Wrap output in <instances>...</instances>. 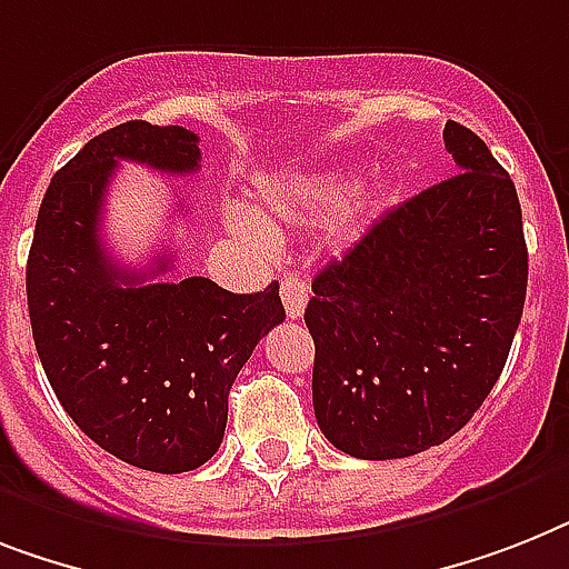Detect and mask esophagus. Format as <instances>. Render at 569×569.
<instances>
[{
	"label": "esophagus",
	"mask_w": 569,
	"mask_h": 569,
	"mask_svg": "<svg viewBox=\"0 0 569 569\" xmlns=\"http://www.w3.org/2000/svg\"><path fill=\"white\" fill-rule=\"evenodd\" d=\"M281 302H284V311H288L290 319H299L305 313V305H308V284L305 279H296V276H288L281 281Z\"/></svg>",
	"instance_id": "esophagus-1"
}]
</instances>
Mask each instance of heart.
Masks as SVG:
<instances>
[{
	"label": "heart",
	"mask_w": 569,
	"mask_h": 569,
	"mask_svg": "<svg viewBox=\"0 0 569 569\" xmlns=\"http://www.w3.org/2000/svg\"><path fill=\"white\" fill-rule=\"evenodd\" d=\"M346 186L337 180H299L290 186H270L258 194L252 214L261 223H308V220L326 214L335 206H340Z\"/></svg>",
	"instance_id": "obj_1"
}]
</instances>
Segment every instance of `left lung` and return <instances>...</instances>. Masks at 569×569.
<instances>
[{
  "label": "left lung",
  "mask_w": 569,
  "mask_h": 569,
  "mask_svg": "<svg viewBox=\"0 0 569 569\" xmlns=\"http://www.w3.org/2000/svg\"><path fill=\"white\" fill-rule=\"evenodd\" d=\"M459 171L375 220L305 308L313 412L337 450L401 459L459 433L495 389L527 299L523 214L480 136L448 121Z\"/></svg>",
  "instance_id": "left-lung-1"
}]
</instances>
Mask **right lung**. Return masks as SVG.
<instances>
[{"label": "right lung", "mask_w": 569, "mask_h": 569, "mask_svg": "<svg viewBox=\"0 0 569 569\" xmlns=\"http://www.w3.org/2000/svg\"><path fill=\"white\" fill-rule=\"evenodd\" d=\"M197 133L124 121L89 139L49 182L28 252L31 335L51 389L83 433L121 462L194 471L223 442L229 389L284 319L279 281L229 293L203 276L112 264L101 209L119 159L166 173L200 171Z\"/></svg>", "instance_id": "1"}]
</instances>
